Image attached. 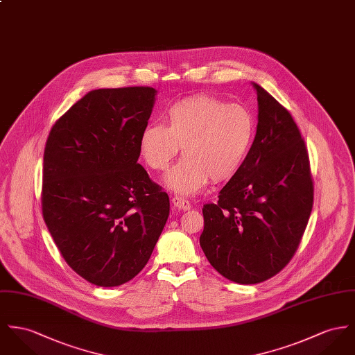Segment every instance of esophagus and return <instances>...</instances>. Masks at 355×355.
Here are the masks:
<instances>
[{"mask_svg": "<svg viewBox=\"0 0 355 355\" xmlns=\"http://www.w3.org/2000/svg\"><path fill=\"white\" fill-rule=\"evenodd\" d=\"M171 202H173V205H174L177 209H180V211H188V209H191V202H189L188 200L181 198V197H173V198H171Z\"/></svg>", "mask_w": 355, "mask_h": 355, "instance_id": "esophagus-1", "label": "esophagus"}]
</instances>
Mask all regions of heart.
Instances as JSON below:
<instances>
[{
  "instance_id": "1",
  "label": "heart",
  "mask_w": 355,
  "mask_h": 355,
  "mask_svg": "<svg viewBox=\"0 0 355 355\" xmlns=\"http://www.w3.org/2000/svg\"><path fill=\"white\" fill-rule=\"evenodd\" d=\"M164 121L143 128L139 150L150 168L164 171L181 147L184 158L164 177V185L180 196L200 193L209 180L218 184L235 175L255 134L254 117L245 107L208 94L174 103Z\"/></svg>"
}]
</instances>
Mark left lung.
<instances>
[{
  "instance_id": "8db88e82",
  "label": "left lung",
  "mask_w": 355,
  "mask_h": 355,
  "mask_svg": "<svg viewBox=\"0 0 355 355\" xmlns=\"http://www.w3.org/2000/svg\"><path fill=\"white\" fill-rule=\"evenodd\" d=\"M257 134L242 167L202 208L200 245L209 263L236 284L281 272L300 243L313 204L308 153L300 131L262 86Z\"/></svg>"
}]
</instances>
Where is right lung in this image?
I'll return each mask as SVG.
<instances>
[{"instance_id":"obj_1","label":"right lung","mask_w":355,"mask_h":355,"mask_svg":"<svg viewBox=\"0 0 355 355\" xmlns=\"http://www.w3.org/2000/svg\"><path fill=\"white\" fill-rule=\"evenodd\" d=\"M155 96L146 86L92 90L46 143L43 218L67 265L97 286L140 273L168 218L167 193L137 164Z\"/></svg>"}]
</instances>
